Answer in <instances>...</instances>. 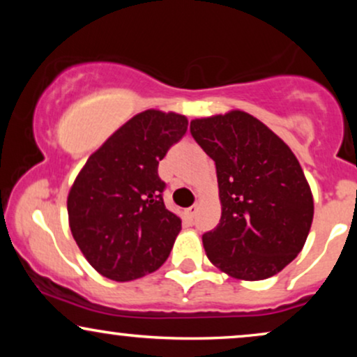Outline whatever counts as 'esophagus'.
I'll return each mask as SVG.
<instances>
[{
  "label": "esophagus",
  "mask_w": 357,
  "mask_h": 357,
  "mask_svg": "<svg viewBox=\"0 0 357 357\" xmlns=\"http://www.w3.org/2000/svg\"><path fill=\"white\" fill-rule=\"evenodd\" d=\"M196 211H198V206H191V208H188V210H186V215L190 216V218H195Z\"/></svg>",
  "instance_id": "1"
}]
</instances>
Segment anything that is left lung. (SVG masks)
<instances>
[{
	"label": "left lung",
	"mask_w": 357,
	"mask_h": 357,
	"mask_svg": "<svg viewBox=\"0 0 357 357\" xmlns=\"http://www.w3.org/2000/svg\"><path fill=\"white\" fill-rule=\"evenodd\" d=\"M191 136L215 161L221 218L204 233L206 257L238 280H264L304 248L314 199L290 147L243 110L195 119Z\"/></svg>",
	"instance_id": "obj_1"
}]
</instances>
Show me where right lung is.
Instances as JSON below:
<instances>
[{"instance_id":"obj_1","label":"right lung","mask_w":357,"mask_h":357,"mask_svg":"<svg viewBox=\"0 0 357 357\" xmlns=\"http://www.w3.org/2000/svg\"><path fill=\"white\" fill-rule=\"evenodd\" d=\"M188 130L176 112L144 110L121 126L82 167L67 198L80 252L116 282L155 272L169 257L181 218L165 206L159 161Z\"/></svg>"}]
</instances>
